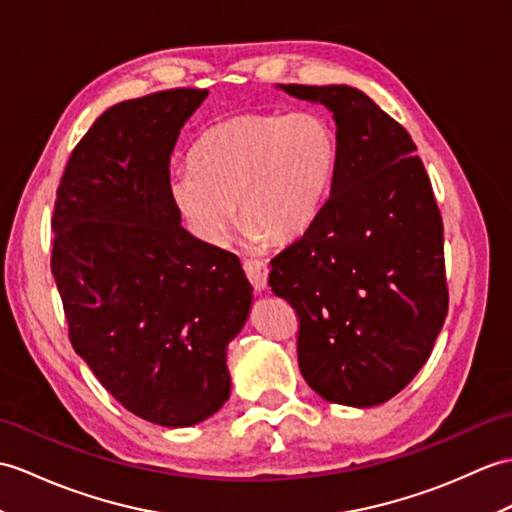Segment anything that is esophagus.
<instances>
[{"label": "esophagus", "instance_id": "34e87169", "mask_svg": "<svg viewBox=\"0 0 512 512\" xmlns=\"http://www.w3.org/2000/svg\"><path fill=\"white\" fill-rule=\"evenodd\" d=\"M244 272H246L248 281L253 283L255 292L266 290V285H268V266L264 264V261H261V259H246L244 261Z\"/></svg>", "mask_w": 512, "mask_h": 512}]
</instances>
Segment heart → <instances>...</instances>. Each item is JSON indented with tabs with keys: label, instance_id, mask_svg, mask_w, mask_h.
Wrapping results in <instances>:
<instances>
[{
	"label": "heart",
	"instance_id": "heart-1",
	"mask_svg": "<svg viewBox=\"0 0 512 512\" xmlns=\"http://www.w3.org/2000/svg\"><path fill=\"white\" fill-rule=\"evenodd\" d=\"M170 194L192 231L222 244L232 205L248 240L290 242L323 209L338 168L334 128L312 111L229 117L200 137Z\"/></svg>",
	"mask_w": 512,
	"mask_h": 512
}]
</instances>
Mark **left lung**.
I'll use <instances>...</instances> for the list:
<instances>
[{
	"mask_svg": "<svg viewBox=\"0 0 512 512\" xmlns=\"http://www.w3.org/2000/svg\"><path fill=\"white\" fill-rule=\"evenodd\" d=\"M334 113L338 168L307 231L270 261L299 316V368L331 403L371 408L406 388L441 334L443 220L408 130L360 89L279 85Z\"/></svg>",
	"mask_w": 512,
	"mask_h": 512,
	"instance_id": "obj_1",
	"label": "left lung"
}]
</instances>
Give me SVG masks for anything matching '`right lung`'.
I'll return each mask as SVG.
<instances>
[{"mask_svg":"<svg viewBox=\"0 0 512 512\" xmlns=\"http://www.w3.org/2000/svg\"><path fill=\"white\" fill-rule=\"evenodd\" d=\"M207 89L104 111L71 152L52 216V275L71 347L137 417L189 427L231 395L227 347L253 303L237 255L181 227L170 157Z\"/></svg>","mask_w":512,"mask_h":512,"instance_id":"1","label":"right lung"}]
</instances>
